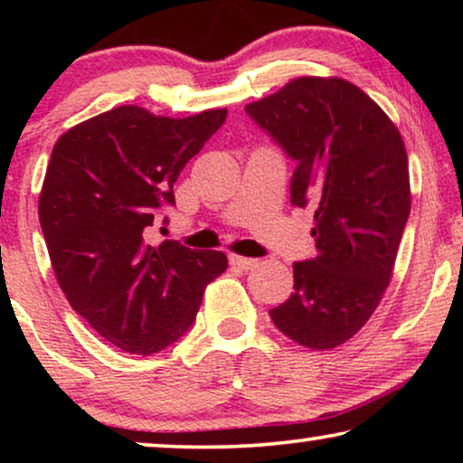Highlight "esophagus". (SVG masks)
<instances>
[{"instance_id": "obj_1", "label": "esophagus", "mask_w": 463, "mask_h": 463, "mask_svg": "<svg viewBox=\"0 0 463 463\" xmlns=\"http://www.w3.org/2000/svg\"><path fill=\"white\" fill-rule=\"evenodd\" d=\"M230 263L233 268H240V269H252L257 268V259H250V257H240V255H230Z\"/></svg>"}]
</instances>
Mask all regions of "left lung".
I'll list each match as a JSON object with an SVG mask.
<instances>
[{"mask_svg": "<svg viewBox=\"0 0 463 463\" xmlns=\"http://www.w3.org/2000/svg\"><path fill=\"white\" fill-rule=\"evenodd\" d=\"M297 162L290 202L316 204L318 255L293 265L271 320L295 344L331 350L375 312L411 213L409 157L394 122L352 81L295 78L246 105Z\"/></svg>", "mask_w": 463, "mask_h": 463, "instance_id": "left-lung-1", "label": "left lung"}]
</instances>
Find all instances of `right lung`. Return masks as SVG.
I'll return each instance as SVG.
<instances>
[{"instance_id":"obj_1","label":"right lung","mask_w":463,"mask_h":463,"mask_svg":"<svg viewBox=\"0 0 463 463\" xmlns=\"http://www.w3.org/2000/svg\"><path fill=\"white\" fill-rule=\"evenodd\" d=\"M227 109L187 118L122 105L56 141L40 194V223L69 306L119 350L149 356L183 337L221 250L173 240L151 246L157 208L175 204L185 164L223 126Z\"/></svg>"}]
</instances>
